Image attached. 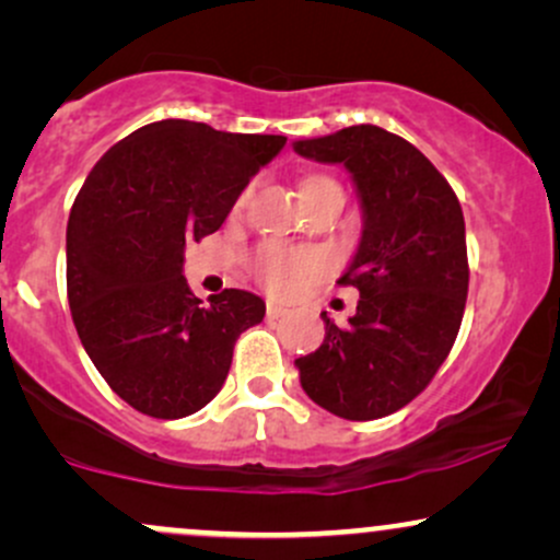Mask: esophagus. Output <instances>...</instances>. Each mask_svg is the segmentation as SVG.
<instances>
[{"instance_id": "obj_1", "label": "esophagus", "mask_w": 560, "mask_h": 560, "mask_svg": "<svg viewBox=\"0 0 560 560\" xmlns=\"http://www.w3.org/2000/svg\"><path fill=\"white\" fill-rule=\"evenodd\" d=\"M266 313H268V318L276 320V318H281V316H284V307H281V305H276V302H268V305H266Z\"/></svg>"}]
</instances>
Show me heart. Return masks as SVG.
I'll use <instances>...</instances> for the list:
<instances>
[{"mask_svg": "<svg viewBox=\"0 0 560 560\" xmlns=\"http://www.w3.org/2000/svg\"><path fill=\"white\" fill-rule=\"evenodd\" d=\"M320 182H329V178L316 176L302 186ZM253 268L255 276H258L271 292H287V289L300 284V281L311 279V276L320 268V258L313 249H289L279 247V244H268V247L258 249Z\"/></svg>", "mask_w": 560, "mask_h": 560, "instance_id": "1", "label": "heart"}]
</instances>
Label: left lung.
Instances as JSON below:
<instances>
[{"instance_id": "obj_1", "label": "left lung", "mask_w": 560, "mask_h": 560, "mask_svg": "<svg viewBox=\"0 0 560 560\" xmlns=\"http://www.w3.org/2000/svg\"><path fill=\"white\" fill-rule=\"evenodd\" d=\"M300 158L342 165L361 202V240L339 284L361 292L355 316L326 324L298 358L313 402L347 421L395 413L423 392L458 337L468 292L458 197L410 141L361 124L292 141Z\"/></svg>"}]
</instances>
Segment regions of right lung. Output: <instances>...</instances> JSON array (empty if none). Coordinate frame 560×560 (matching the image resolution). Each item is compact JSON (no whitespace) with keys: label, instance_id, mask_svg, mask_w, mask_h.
Listing matches in <instances>:
<instances>
[{"label":"right lung","instance_id":"obj_1","mask_svg":"<svg viewBox=\"0 0 560 560\" xmlns=\"http://www.w3.org/2000/svg\"><path fill=\"white\" fill-rule=\"evenodd\" d=\"M284 144L168 118L113 144L83 182L66 236L70 313L96 371L131 408L197 413L226 382L240 334L266 316L244 289L199 305L184 249L221 229Z\"/></svg>","mask_w":560,"mask_h":560}]
</instances>
